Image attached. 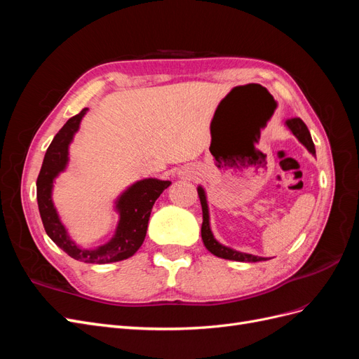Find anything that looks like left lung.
Returning <instances> with one entry per match:
<instances>
[{
	"mask_svg": "<svg viewBox=\"0 0 359 359\" xmlns=\"http://www.w3.org/2000/svg\"><path fill=\"white\" fill-rule=\"evenodd\" d=\"M286 126L290 128V132L298 137L299 142L306 147L311 154H316L314 151V144L311 140L310 132L307 126L304 124V121L301 118H289L286 121ZM198 194L201 199V205H202V215H203V222H202V241L205 244V247L208 248V252H211L214 256L222 257V259H229V260H236V262H260V260H266L265 257L260 256H255V255H247V253H241L236 252V250H232L229 247L222 245L219 241H215V238L212 236V232L210 229V217H208V205H206V198H205V191L202 187L198 189Z\"/></svg>",
	"mask_w": 359,
	"mask_h": 359,
	"instance_id": "8db88e82",
	"label": "left lung"
}]
</instances>
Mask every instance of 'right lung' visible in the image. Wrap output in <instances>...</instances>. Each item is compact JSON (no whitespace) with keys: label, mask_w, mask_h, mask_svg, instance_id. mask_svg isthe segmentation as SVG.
Masks as SVG:
<instances>
[{"label":"right lung","mask_w":359,"mask_h":359,"mask_svg":"<svg viewBox=\"0 0 359 359\" xmlns=\"http://www.w3.org/2000/svg\"><path fill=\"white\" fill-rule=\"evenodd\" d=\"M85 112L86 107L78 115L72 116L50 142L37 177V203L46 233L69 256L86 264H111L132 257L142 245L153 205L163 190L170 186V181L148 178L133 184L116 202L119 223L112 240L94 250H85L76 245L58 219L50 193L53 178L67 165L69 144L72 142L73 135L78 132Z\"/></svg>","instance_id":"obj_1"}]
</instances>
